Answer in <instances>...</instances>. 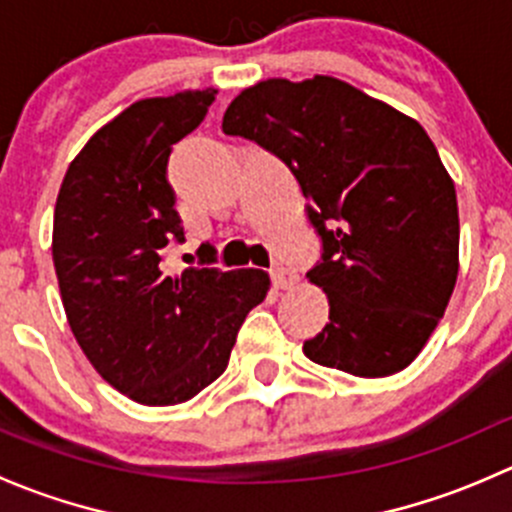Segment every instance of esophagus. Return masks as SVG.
Returning a JSON list of instances; mask_svg holds the SVG:
<instances>
[{"instance_id": "obj_1", "label": "esophagus", "mask_w": 512, "mask_h": 512, "mask_svg": "<svg viewBox=\"0 0 512 512\" xmlns=\"http://www.w3.org/2000/svg\"><path fill=\"white\" fill-rule=\"evenodd\" d=\"M270 277H272V285H275L277 289H287V287H292L294 285V280H297V277H294V272H289L287 267H282V265H275L270 270Z\"/></svg>"}]
</instances>
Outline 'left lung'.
<instances>
[{"instance_id":"obj_1","label":"left lung","mask_w":512,"mask_h":512,"mask_svg":"<svg viewBox=\"0 0 512 512\" xmlns=\"http://www.w3.org/2000/svg\"><path fill=\"white\" fill-rule=\"evenodd\" d=\"M227 136L280 158L322 242L307 272L329 297V324L304 342L314 364L389 376L441 322L458 277V203L428 133L332 76L245 89Z\"/></svg>"}]
</instances>
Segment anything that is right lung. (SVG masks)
Here are the masks:
<instances>
[{
	"label": "right lung",
	"mask_w": 512,
	"mask_h": 512,
	"mask_svg": "<svg viewBox=\"0 0 512 512\" xmlns=\"http://www.w3.org/2000/svg\"><path fill=\"white\" fill-rule=\"evenodd\" d=\"M218 91L146 98L74 158L54 210V267L69 327L113 389L146 406L193 399L225 371L247 312L265 299L262 270L165 272L185 242L168 183L173 143L203 123Z\"/></svg>",
	"instance_id": "add662e5"
}]
</instances>
